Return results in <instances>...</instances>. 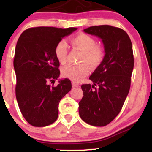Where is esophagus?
<instances>
[{
  "label": "esophagus",
  "instance_id": "34e87169",
  "mask_svg": "<svg viewBox=\"0 0 152 152\" xmlns=\"http://www.w3.org/2000/svg\"><path fill=\"white\" fill-rule=\"evenodd\" d=\"M72 86L75 88V87H77L78 86V84L77 83H76V82H72Z\"/></svg>",
  "mask_w": 152,
  "mask_h": 152
}]
</instances>
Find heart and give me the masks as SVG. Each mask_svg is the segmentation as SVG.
<instances>
[{
	"label": "heart",
	"mask_w": 152,
	"mask_h": 152,
	"mask_svg": "<svg viewBox=\"0 0 152 152\" xmlns=\"http://www.w3.org/2000/svg\"><path fill=\"white\" fill-rule=\"evenodd\" d=\"M71 43L73 48L81 50V62H87L89 65L96 67L100 65L105 56V51L102 46L96 44V41L89 35L80 33L71 38ZM69 46L65 41H61L56 45L54 53L58 62L65 64L66 62ZM89 73L88 64L69 65L62 69L61 74L65 78H69L74 82L80 81Z\"/></svg>",
	"instance_id": "obj_1"
}]
</instances>
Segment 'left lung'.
<instances>
[{
    "label": "left lung",
    "instance_id": "obj_1",
    "mask_svg": "<svg viewBox=\"0 0 152 152\" xmlns=\"http://www.w3.org/2000/svg\"><path fill=\"white\" fill-rule=\"evenodd\" d=\"M83 31L102 40L105 56L89 77L94 84L81 86L79 115L88 124L104 126L119 114L129 91L134 62L132 41L123 29L109 25L91 26Z\"/></svg>",
    "mask_w": 152,
    "mask_h": 152
}]
</instances>
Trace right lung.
Segmentation results:
<instances>
[{"label": "right lung", "mask_w": 152, "mask_h": 152, "mask_svg": "<svg viewBox=\"0 0 152 152\" xmlns=\"http://www.w3.org/2000/svg\"><path fill=\"white\" fill-rule=\"evenodd\" d=\"M76 28H30L17 41L13 60L16 86L15 96L25 119L34 126L53 124L58 116V104L71 89V81L58 78L60 64L54 53L56 45Z\"/></svg>", "instance_id": "right-lung-1"}]
</instances>
